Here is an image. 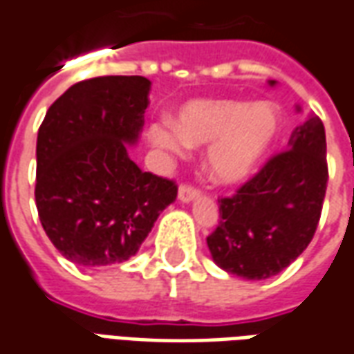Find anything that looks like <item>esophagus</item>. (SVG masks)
<instances>
[{
	"label": "esophagus",
	"instance_id": "esophagus-1",
	"mask_svg": "<svg viewBox=\"0 0 354 354\" xmlns=\"http://www.w3.org/2000/svg\"><path fill=\"white\" fill-rule=\"evenodd\" d=\"M199 197V192L194 189V187H189V185H182L180 189H178V199L182 203H192L195 201Z\"/></svg>",
	"mask_w": 354,
	"mask_h": 354
}]
</instances>
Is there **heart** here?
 <instances>
[{
  "label": "heart",
  "instance_id": "heart-1",
  "mask_svg": "<svg viewBox=\"0 0 354 354\" xmlns=\"http://www.w3.org/2000/svg\"><path fill=\"white\" fill-rule=\"evenodd\" d=\"M280 134L281 111L272 101L194 100L178 109L174 122L153 124L147 138L172 155L209 145L207 174L214 184L230 187L259 172Z\"/></svg>",
  "mask_w": 354,
  "mask_h": 354
}]
</instances>
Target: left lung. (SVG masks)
<instances>
[{"instance_id":"1","label":"left lung","mask_w":354,"mask_h":354,"mask_svg":"<svg viewBox=\"0 0 354 354\" xmlns=\"http://www.w3.org/2000/svg\"><path fill=\"white\" fill-rule=\"evenodd\" d=\"M268 84L276 86L274 80ZM288 145L236 195L218 201L220 222L207 245L216 266L228 274L245 280L272 278L315 236L328 184L322 120L305 118Z\"/></svg>"}]
</instances>
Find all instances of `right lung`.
<instances>
[{
    "mask_svg": "<svg viewBox=\"0 0 354 354\" xmlns=\"http://www.w3.org/2000/svg\"><path fill=\"white\" fill-rule=\"evenodd\" d=\"M151 82L100 76L71 86L48 109L36 143V207L71 263L101 268L134 257L176 199L174 182L128 155L143 128Z\"/></svg>",
    "mask_w": 354,
    "mask_h": 354,
    "instance_id": "right-lung-1",
    "label": "right lung"
}]
</instances>
